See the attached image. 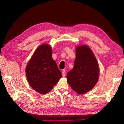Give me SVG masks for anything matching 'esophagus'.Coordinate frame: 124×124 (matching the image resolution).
<instances>
[{"mask_svg": "<svg viewBox=\"0 0 124 124\" xmlns=\"http://www.w3.org/2000/svg\"><path fill=\"white\" fill-rule=\"evenodd\" d=\"M62 77H65L66 76V71H65V70H63L62 71Z\"/></svg>", "mask_w": 124, "mask_h": 124, "instance_id": "1", "label": "esophagus"}]
</instances>
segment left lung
<instances>
[{
    "label": "left lung",
    "mask_w": 124,
    "mask_h": 124,
    "mask_svg": "<svg viewBox=\"0 0 124 124\" xmlns=\"http://www.w3.org/2000/svg\"><path fill=\"white\" fill-rule=\"evenodd\" d=\"M73 68L67 74V82L78 94L91 90L98 80L99 68L92 51L87 46L76 47Z\"/></svg>",
    "instance_id": "1"
}]
</instances>
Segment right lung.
Wrapping results in <instances>:
<instances>
[{
	"label": "right lung",
	"mask_w": 124,
	"mask_h": 124,
	"mask_svg": "<svg viewBox=\"0 0 124 124\" xmlns=\"http://www.w3.org/2000/svg\"><path fill=\"white\" fill-rule=\"evenodd\" d=\"M52 54V47L49 45H41L37 48L26 68L29 85L41 94L51 91L62 77Z\"/></svg>",
	"instance_id": "obj_1"
}]
</instances>
